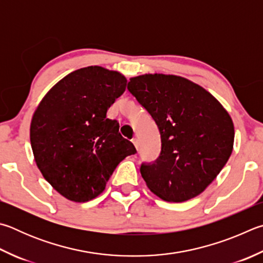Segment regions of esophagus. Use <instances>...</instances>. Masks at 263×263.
Returning <instances> with one entry per match:
<instances>
[{"label":"esophagus","instance_id":"esophagus-1","mask_svg":"<svg viewBox=\"0 0 263 263\" xmlns=\"http://www.w3.org/2000/svg\"><path fill=\"white\" fill-rule=\"evenodd\" d=\"M132 142H133V145H135L136 149L139 151V141H138L137 138H135V139H132Z\"/></svg>","mask_w":263,"mask_h":263}]
</instances>
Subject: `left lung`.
Listing matches in <instances>:
<instances>
[{"label": "left lung", "mask_w": 263, "mask_h": 263, "mask_svg": "<svg viewBox=\"0 0 263 263\" xmlns=\"http://www.w3.org/2000/svg\"><path fill=\"white\" fill-rule=\"evenodd\" d=\"M127 89L151 114L161 135L159 159L140 168L147 187L171 202L202 193L233 149L235 126L229 112L208 90L180 76H137Z\"/></svg>", "instance_id": "obj_1"}]
</instances>
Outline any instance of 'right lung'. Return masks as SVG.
Here are the masks:
<instances>
[{
    "instance_id": "add662e5",
    "label": "right lung",
    "mask_w": 263,
    "mask_h": 263,
    "mask_svg": "<svg viewBox=\"0 0 263 263\" xmlns=\"http://www.w3.org/2000/svg\"><path fill=\"white\" fill-rule=\"evenodd\" d=\"M118 71L98 65L56 83L33 114L30 139L44 178L65 199L89 201L101 194L121 161L135 154L107 111L126 88Z\"/></svg>"
}]
</instances>
